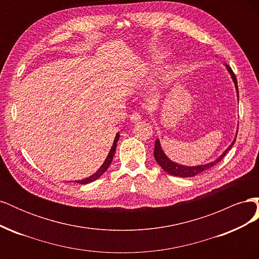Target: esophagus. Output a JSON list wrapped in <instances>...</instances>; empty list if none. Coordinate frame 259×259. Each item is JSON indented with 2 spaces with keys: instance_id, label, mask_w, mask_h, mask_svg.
Listing matches in <instances>:
<instances>
[{
  "instance_id": "obj_1",
  "label": "esophagus",
  "mask_w": 259,
  "mask_h": 259,
  "mask_svg": "<svg viewBox=\"0 0 259 259\" xmlns=\"http://www.w3.org/2000/svg\"><path fill=\"white\" fill-rule=\"evenodd\" d=\"M142 117H143V115H142V113H140V112H134V113L130 115V119H131V121L133 123L139 122L140 120H142Z\"/></svg>"
}]
</instances>
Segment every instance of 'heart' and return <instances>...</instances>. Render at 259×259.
<instances>
[{"label":"heart","instance_id":"1","mask_svg":"<svg viewBox=\"0 0 259 259\" xmlns=\"http://www.w3.org/2000/svg\"><path fill=\"white\" fill-rule=\"evenodd\" d=\"M164 55H165V53H160V54L158 55V57H159V58H160V57H163Z\"/></svg>","mask_w":259,"mask_h":259}]
</instances>
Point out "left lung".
<instances>
[{
	"mask_svg": "<svg viewBox=\"0 0 259 259\" xmlns=\"http://www.w3.org/2000/svg\"><path fill=\"white\" fill-rule=\"evenodd\" d=\"M226 69L228 70V72L231 76V79L234 83V86H236V92H237V96H238V101H239V90H238V82H237V77L234 75L233 71L231 70V68L228 65H225ZM238 135V132L236 133V137H234L233 142L229 145V147L226 149V150L218 156V158L213 161V162H209L206 164H203V165H195V166H187V165H182V164H178L174 161H171L168 156L165 154V152L163 151L162 146L160 140L156 138L155 139V144H154V150H153V154H154V159L155 161L158 162L159 165L168 173L169 175H173V176H178V177H193L198 174L203 173V171H205L206 169L213 167L216 163H218L221 161L224 156L227 154L230 150V148L234 145V142H236V138Z\"/></svg>",
	"mask_w": 259,
	"mask_h": 259,
	"instance_id": "left-lung-1",
	"label": "left lung"
}]
</instances>
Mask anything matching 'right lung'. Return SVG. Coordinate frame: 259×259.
<instances>
[{
    "instance_id": "1",
    "label": "right lung",
    "mask_w": 259,
    "mask_h": 259,
    "mask_svg": "<svg viewBox=\"0 0 259 259\" xmlns=\"http://www.w3.org/2000/svg\"><path fill=\"white\" fill-rule=\"evenodd\" d=\"M119 138H120V134H119V133H117V134L115 135L114 140H113L112 147H111V149H110V151H109V153H108V155H107V158H106L105 162H104L103 164H101V166L97 169L96 173H94L92 176H90V177H86V178H84V179H81V180H75V183L80 184V185H86V184H90V183L94 182V180L98 179L101 175H103V174L105 173V171L108 169L109 165H110L111 162H112V159H113V156H114V152H115V149H116V145H117V140H119Z\"/></svg>"
}]
</instances>
